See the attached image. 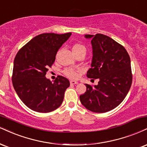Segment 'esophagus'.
Returning a JSON list of instances; mask_svg holds the SVG:
<instances>
[{
    "label": "esophagus",
    "instance_id": "1",
    "mask_svg": "<svg viewBox=\"0 0 147 147\" xmlns=\"http://www.w3.org/2000/svg\"><path fill=\"white\" fill-rule=\"evenodd\" d=\"M70 84H71V85H75V84H78V82H77V81H70Z\"/></svg>",
    "mask_w": 147,
    "mask_h": 147
}]
</instances>
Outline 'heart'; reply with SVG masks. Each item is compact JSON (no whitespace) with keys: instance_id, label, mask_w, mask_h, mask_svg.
I'll use <instances>...</instances> for the list:
<instances>
[{"instance_id":"heart-1","label":"heart","mask_w":147,"mask_h":147,"mask_svg":"<svg viewBox=\"0 0 147 147\" xmlns=\"http://www.w3.org/2000/svg\"><path fill=\"white\" fill-rule=\"evenodd\" d=\"M72 50L74 53L79 52V51H84V52L86 53V48H85L84 45H80V44H76V45H73V47L72 48ZM79 72V70H78V69L72 68H68L64 70L65 75L70 79L77 78Z\"/></svg>"}]
</instances>
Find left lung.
Masks as SVG:
<instances>
[{"mask_svg":"<svg viewBox=\"0 0 147 147\" xmlns=\"http://www.w3.org/2000/svg\"><path fill=\"white\" fill-rule=\"evenodd\" d=\"M90 39L92 58L87 77L98 79L92 87L85 84L86 92L79 96L83 105L91 112L104 113L121 103L132 83L129 55L123 46L107 35H85Z\"/></svg>","mask_w":147,"mask_h":147,"instance_id":"obj_1","label":"left lung"}]
</instances>
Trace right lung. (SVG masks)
Wrapping results in <instances>:
<instances>
[{"label":"right lung","mask_w":147,"mask_h":147,"mask_svg":"<svg viewBox=\"0 0 147 147\" xmlns=\"http://www.w3.org/2000/svg\"><path fill=\"white\" fill-rule=\"evenodd\" d=\"M71 33H42L31 39L16 55L12 82L16 92L29 109L48 113L62 103L68 79L58 76L54 82L46 74L55 60L57 53Z\"/></svg>","instance_id":"1"}]
</instances>
